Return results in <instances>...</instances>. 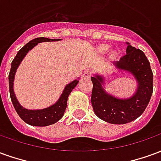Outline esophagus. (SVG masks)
I'll return each instance as SVG.
<instances>
[{
    "mask_svg": "<svg viewBox=\"0 0 161 161\" xmlns=\"http://www.w3.org/2000/svg\"><path fill=\"white\" fill-rule=\"evenodd\" d=\"M91 74H92V70L91 69H88L84 71V73H83V76L82 77H84V78H90L91 76Z\"/></svg>",
    "mask_w": 161,
    "mask_h": 161,
    "instance_id": "34e87169",
    "label": "esophagus"
}]
</instances>
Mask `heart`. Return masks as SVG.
Instances as JSON below:
<instances>
[{"mask_svg": "<svg viewBox=\"0 0 161 161\" xmlns=\"http://www.w3.org/2000/svg\"><path fill=\"white\" fill-rule=\"evenodd\" d=\"M108 48H109V46H108V45H107V44H103V45H100V46H98L97 51L99 53H104L108 51ZM117 55H118V52H117L116 50H113V51H111L110 53H109V58H110L111 59H114V58H115L117 57Z\"/></svg>", "mask_w": 161, "mask_h": 161, "instance_id": "b5f03b06", "label": "heart"}]
</instances>
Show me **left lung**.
<instances>
[{
	"instance_id": "left-lung-1",
	"label": "left lung",
	"mask_w": 161,
	"mask_h": 161,
	"mask_svg": "<svg viewBox=\"0 0 161 161\" xmlns=\"http://www.w3.org/2000/svg\"><path fill=\"white\" fill-rule=\"evenodd\" d=\"M127 45V54L113 64L116 69L130 72L135 77L137 89L131 97L121 99L108 94L103 88L104 77L97 74L91 77L93 110L99 118L111 124H125L138 118L153 94V75L148 59L142 50L136 49L129 43Z\"/></svg>"
}]
</instances>
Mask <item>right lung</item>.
Masks as SVG:
<instances>
[{
    "mask_svg": "<svg viewBox=\"0 0 161 161\" xmlns=\"http://www.w3.org/2000/svg\"><path fill=\"white\" fill-rule=\"evenodd\" d=\"M58 40H53V39H47L44 37L36 38L34 40H31L19 50L11 64V69H10L8 75L9 92H10L11 101L19 117L27 124L32 125V126L46 127V126L54 124L58 121H59L60 119L63 117L64 111H65L67 106V99H68L69 95L79 82V78H78V79L72 81L69 84H67L65 88L64 89L63 93L61 94L58 100L53 105L50 106L48 108H43V109L33 110V109H27V108H23L17 100L14 91V80L16 70L26 55V53H28L30 50L33 49L36 45H38V43L58 41Z\"/></svg>",
    "mask_w": 161,
    "mask_h": 161,
    "instance_id": "add662e5",
    "label": "right lung"
}]
</instances>
